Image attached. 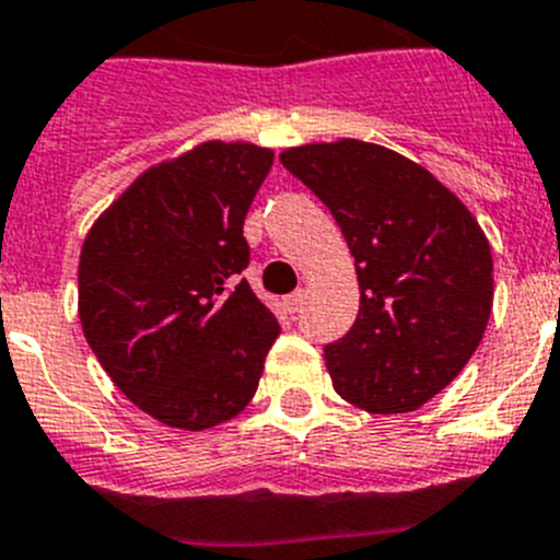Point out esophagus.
Returning a JSON list of instances; mask_svg holds the SVG:
<instances>
[{"instance_id": "1", "label": "esophagus", "mask_w": 560, "mask_h": 560, "mask_svg": "<svg viewBox=\"0 0 560 560\" xmlns=\"http://www.w3.org/2000/svg\"><path fill=\"white\" fill-rule=\"evenodd\" d=\"M303 303H305V291L300 289L294 291V294L285 296V311H289V314H296V311L303 308Z\"/></svg>"}]
</instances>
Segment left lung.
Returning <instances> with one entry per match:
<instances>
[{"mask_svg":"<svg viewBox=\"0 0 560 560\" xmlns=\"http://www.w3.org/2000/svg\"><path fill=\"white\" fill-rule=\"evenodd\" d=\"M280 162L328 207L355 257L359 316L325 345L334 389L373 415L423 407L488 328L493 257L482 226L427 167L375 142H311Z\"/></svg>","mask_w":560,"mask_h":560,"instance_id":"obj_1","label":"left lung"}]
</instances>
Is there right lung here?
Masks as SVG:
<instances>
[{"instance_id":"add662e5","label":"right lung","mask_w":560,"mask_h":560,"mask_svg":"<svg viewBox=\"0 0 560 560\" xmlns=\"http://www.w3.org/2000/svg\"><path fill=\"white\" fill-rule=\"evenodd\" d=\"M275 151L210 140L148 167L92 224L78 316L108 378L171 429L244 412L280 325L237 275Z\"/></svg>"}]
</instances>
